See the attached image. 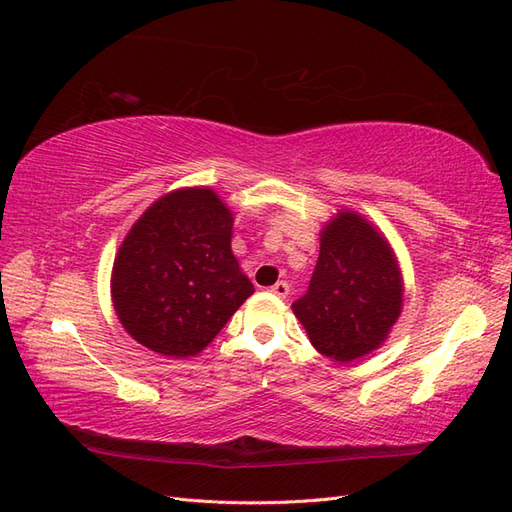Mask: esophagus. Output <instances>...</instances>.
Instances as JSON below:
<instances>
[{
  "label": "esophagus",
  "instance_id": "1",
  "mask_svg": "<svg viewBox=\"0 0 512 512\" xmlns=\"http://www.w3.org/2000/svg\"><path fill=\"white\" fill-rule=\"evenodd\" d=\"M270 292H272L274 296H279V298H287V294H290V285H287L285 281H279V283H274V285L270 287Z\"/></svg>",
  "mask_w": 512,
  "mask_h": 512
}]
</instances>
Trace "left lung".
<instances>
[{
  "instance_id": "1",
  "label": "left lung",
  "mask_w": 512,
  "mask_h": 512,
  "mask_svg": "<svg viewBox=\"0 0 512 512\" xmlns=\"http://www.w3.org/2000/svg\"><path fill=\"white\" fill-rule=\"evenodd\" d=\"M404 281L398 257L368 218L339 209L320 231L309 290L292 305L311 346L337 363L381 348L398 322Z\"/></svg>"
}]
</instances>
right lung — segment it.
I'll return each mask as SVG.
<instances>
[{"label": "right lung", "mask_w": 512, "mask_h": 512, "mask_svg": "<svg viewBox=\"0 0 512 512\" xmlns=\"http://www.w3.org/2000/svg\"><path fill=\"white\" fill-rule=\"evenodd\" d=\"M233 214L212 188L160 196L114 257L110 294L123 329L157 355L188 359L255 292L231 251Z\"/></svg>", "instance_id": "right-lung-1"}]
</instances>
